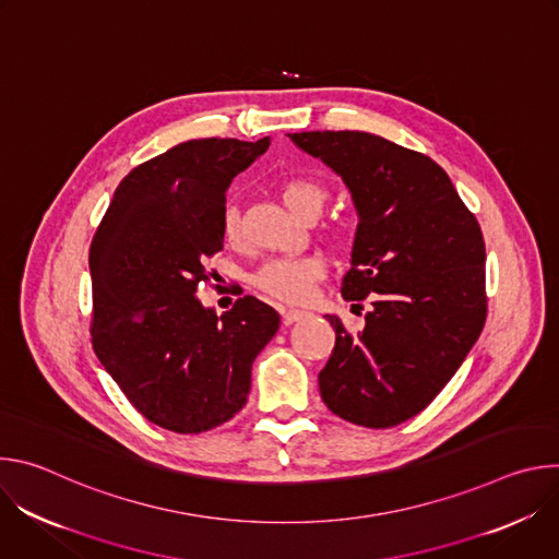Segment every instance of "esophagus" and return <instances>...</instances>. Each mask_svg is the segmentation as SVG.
<instances>
[{
    "instance_id": "1",
    "label": "esophagus",
    "mask_w": 559,
    "mask_h": 559,
    "mask_svg": "<svg viewBox=\"0 0 559 559\" xmlns=\"http://www.w3.org/2000/svg\"><path fill=\"white\" fill-rule=\"evenodd\" d=\"M281 313H283V321L287 325L298 323V321H302V318L309 316V311H305V309H281Z\"/></svg>"
}]
</instances>
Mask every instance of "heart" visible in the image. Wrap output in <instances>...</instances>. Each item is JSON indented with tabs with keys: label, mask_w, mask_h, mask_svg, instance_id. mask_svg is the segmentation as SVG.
I'll use <instances>...</instances> for the list:
<instances>
[{
	"label": "heart",
	"mask_w": 559,
	"mask_h": 559,
	"mask_svg": "<svg viewBox=\"0 0 559 559\" xmlns=\"http://www.w3.org/2000/svg\"><path fill=\"white\" fill-rule=\"evenodd\" d=\"M283 203L300 218L318 214L328 201L325 188L309 177H289L278 188ZM221 231L225 243L236 246L241 241V212L234 203H227L221 212ZM325 274L323 259L318 254L287 257L267 261L252 278L254 287L270 298L283 302H300L311 294V285Z\"/></svg>",
	"instance_id": "1"
}]
</instances>
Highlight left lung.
<instances>
[{"instance_id": "left-lung-1", "label": "left lung", "mask_w": 559, "mask_h": 559, "mask_svg": "<svg viewBox=\"0 0 559 559\" xmlns=\"http://www.w3.org/2000/svg\"><path fill=\"white\" fill-rule=\"evenodd\" d=\"M287 136L349 188L358 227L341 292L371 298L358 334L328 316L336 345L321 397L347 423L395 427L444 389L485 328L483 229L423 152L358 130Z\"/></svg>"}]
</instances>
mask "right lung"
<instances>
[{"instance_id": "obj_1", "label": "right lung", "mask_w": 559, "mask_h": 559, "mask_svg": "<svg viewBox=\"0 0 559 559\" xmlns=\"http://www.w3.org/2000/svg\"><path fill=\"white\" fill-rule=\"evenodd\" d=\"M270 147L192 139L136 166L91 246L93 347L132 407L175 433H203L248 403L252 362L281 325L243 296L216 316L197 298L207 259L223 250L231 179Z\"/></svg>"}]
</instances>
